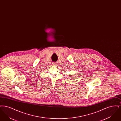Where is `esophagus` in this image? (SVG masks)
<instances>
[{"label":"esophagus","instance_id":"obj_1","mask_svg":"<svg viewBox=\"0 0 121 121\" xmlns=\"http://www.w3.org/2000/svg\"><path fill=\"white\" fill-rule=\"evenodd\" d=\"M58 64L56 63H52V65H53V66H57L58 65H57Z\"/></svg>","mask_w":121,"mask_h":121}]
</instances>
